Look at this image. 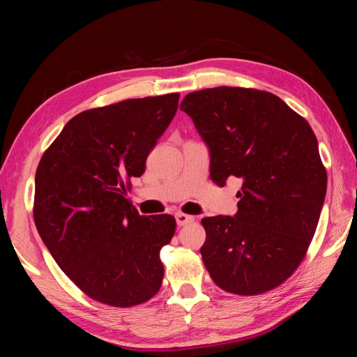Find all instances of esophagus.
<instances>
[{
  "label": "esophagus",
  "mask_w": 357,
  "mask_h": 357,
  "mask_svg": "<svg viewBox=\"0 0 357 357\" xmlns=\"http://www.w3.org/2000/svg\"><path fill=\"white\" fill-rule=\"evenodd\" d=\"M193 220H195V218H193V215H188V214H183V213H177V214H176V222H177L178 226L189 225V223H192Z\"/></svg>",
  "instance_id": "1"
}]
</instances>
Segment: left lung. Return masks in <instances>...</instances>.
Segmentation results:
<instances>
[{
	"instance_id": "1",
	"label": "left lung",
	"mask_w": 357,
	"mask_h": 357,
	"mask_svg": "<svg viewBox=\"0 0 357 357\" xmlns=\"http://www.w3.org/2000/svg\"><path fill=\"white\" fill-rule=\"evenodd\" d=\"M210 152V178H238V211L201 220L202 261L213 282L235 295L282 284L304 259L326 197V169L304 117L271 92L220 88L180 104Z\"/></svg>"
}]
</instances>
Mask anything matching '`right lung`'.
I'll list each match as a JSON object with an SVG mask.
<instances>
[{"mask_svg": "<svg viewBox=\"0 0 357 357\" xmlns=\"http://www.w3.org/2000/svg\"><path fill=\"white\" fill-rule=\"evenodd\" d=\"M178 96L126 100L74 116L38 164L37 231L73 283L102 304H143L162 284L159 253L176 219L139 215L126 195L176 116Z\"/></svg>", "mask_w": 357, "mask_h": 357, "instance_id": "1", "label": "right lung"}]
</instances>
